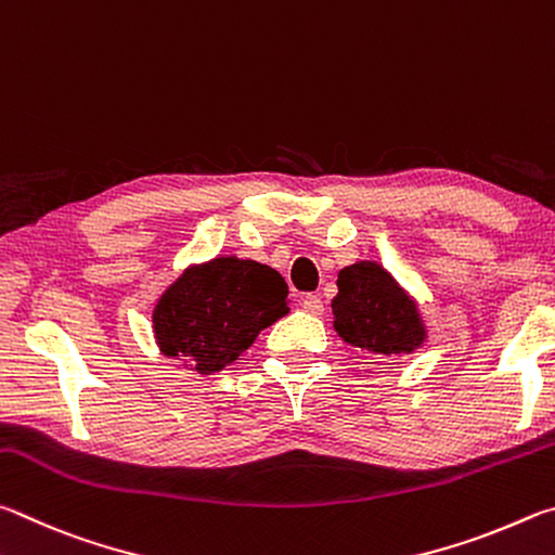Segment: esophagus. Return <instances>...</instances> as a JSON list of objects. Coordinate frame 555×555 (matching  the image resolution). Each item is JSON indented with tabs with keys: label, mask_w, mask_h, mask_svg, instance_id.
<instances>
[{
	"label": "esophagus",
	"mask_w": 555,
	"mask_h": 555,
	"mask_svg": "<svg viewBox=\"0 0 555 555\" xmlns=\"http://www.w3.org/2000/svg\"><path fill=\"white\" fill-rule=\"evenodd\" d=\"M302 309L305 312H309V314H322L324 312V302H322V297L319 295H305L302 297Z\"/></svg>",
	"instance_id": "34e87169"
}]
</instances>
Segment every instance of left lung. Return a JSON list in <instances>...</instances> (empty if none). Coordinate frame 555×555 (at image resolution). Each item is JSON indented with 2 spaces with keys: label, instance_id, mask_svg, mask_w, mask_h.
Masks as SVG:
<instances>
[{
  "label": "left lung",
  "instance_id": "obj_1",
  "mask_svg": "<svg viewBox=\"0 0 555 555\" xmlns=\"http://www.w3.org/2000/svg\"><path fill=\"white\" fill-rule=\"evenodd\" d=\"M334 328L346 344L380 358L412 353L426 338L414 299L383 266L361 260L338 272Z\"/></svg>",
  "mask_w": 555,
  "mask_h": 555
}]
</instances>
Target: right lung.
Listing matches in <instances>:
<instances>
[{
    "mask_svg": "<svg viewBox=\"0 0 555 555\" xmlns=\"http://www.w3.org/2000/svg\"><path fill=\"white\" fill-rule=\"evenodd\" d=\"M289 312L287 283L278 270L236 256L192 266L153 309L160 353L199 375L219 373Z\"/></svg>",
    "mask_w": 555,
    "mask_h": 555,
    "instance_id": "obj_1",
    "label": "right lung"
}]
</instances>
